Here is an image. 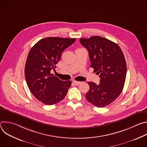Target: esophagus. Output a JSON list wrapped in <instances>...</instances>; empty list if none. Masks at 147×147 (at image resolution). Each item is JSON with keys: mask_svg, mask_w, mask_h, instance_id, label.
<instances>
[{"mask_svg": "<svg viewBox=\"0 0 147 147\" xmlns=\"http://www.w3.org/2000/svg\"><path fill=\"white\" fill-rule=\"evenodd\" d=\"M73 83L74 84V85L77 86V85L80 84L81 83V82H80V81H73Z\"/></svg>", "mask_w": 147, "mask_h": 147, "instance_id": "obj_1", "label": "esophagus"}]
</instances>
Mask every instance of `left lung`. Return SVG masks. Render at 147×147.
I'll return each mask as SVG.
<instances>
[{
    "label": "left lung",
    "instance_id": "8db88e82",
    "mask_svg": "<svg viewBox=\"0 0 147 147\" xmlns=\"http://www.w3.org/2000/svg\"><path fill=\"white\" fill-rule=\"evenodd\" d=\"M89 53L91 67L99 74L100 83L87 82L90 86L86 97L98 108L115 101L121 94L126 77L127 66L123 53L113 42L99 36L80 39Z\"/></svg>",
    "mask_w": 147,
    "mask_h": 147
}]
</instances>
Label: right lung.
Returning <instances> with one entry per match:
<instances>
[{"label": "right lung", "instance_id": "obj_1", "mask_svg": "<svg viewBox=\"0 0 147 147\" xmlns=\"http://www.w3.org/2000/svg\"><path fill=\"white\" fill-rule=\"evenodd\" d=\"M75 38L47 37L36 42L30 51L25 65L27 86L39 101L47 105L63 99L71 84L51 73L60 60L61 53L71 45Z\"/></svg>", "mask_w": 147, "mask_h": 147}]
</instances>
